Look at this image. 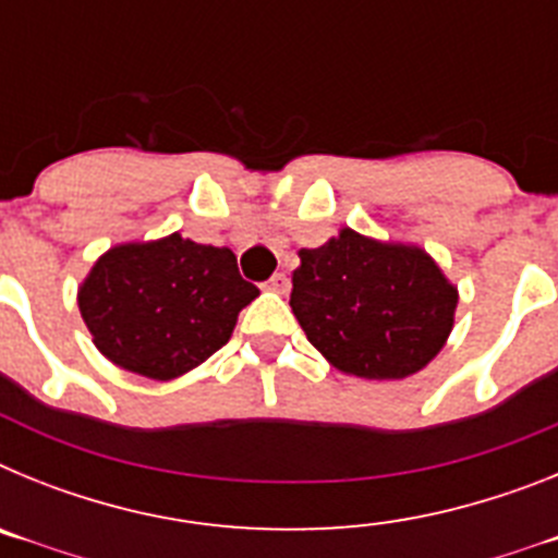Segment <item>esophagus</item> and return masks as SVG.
I'll return each instance as SVG.
<instances>
[{"label": "esophagus", "instance_id": "obj_1", "mask_svg": "<svg viewBox=\"0 0 558 558\" xmlns=\"http://www.w3.org/2000/svg\"><path fill=\"white\" fill-rule=\"evenodd\" d=\"M288 288H290V279L284 274H274L268 282H265V290H274V293H288Z\"/></svg>", "mask_w": 558, "mask_h": 558}]
</instances>
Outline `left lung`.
Masks as SVG:
<instances>
[{"label": "left lung", "instance_id": "1", "mask_svg": "<svg viewBox=\"0 0 558 558\" xmlns=\"http://www.w3.org/2000/svg\"><path fill=\"white\" fill-rule=\"evenodd\" d=\"M299 256L290 307L335 368L366 379H402L441 352L458 290L425 251L343 229Z\"/></svg>", "mask_w": 558, "mask_h": 558}]
</instances>
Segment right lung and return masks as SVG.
<instances>
[{
	"instance_id": "obj_1",
	"label": "right lung",
	"mask_w": 558,
	"mask_h": 558,
	"mask_svg": "<svg viewBox=\"0 0 558 558\" xmlns=\"http://www.w3.org/2000/svg\"><path fill=\"white\" fill-rule=\"evenodd\" d=\"M256 295L229 248L170 234L102 254L77 304L95 347L111 363L172 379L226 347L236 315Z\"/></svg>"
}]
</instances>
